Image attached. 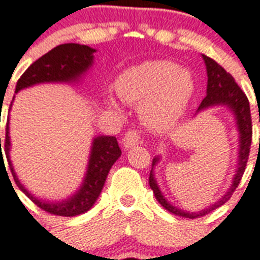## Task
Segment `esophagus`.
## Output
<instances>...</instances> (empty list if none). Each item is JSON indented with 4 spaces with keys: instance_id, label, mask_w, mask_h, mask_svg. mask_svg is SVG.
Returning <instances> with one entry per match:
<instances>
[{
    "instance_id": "obj_1",
    "label": "esophagus",
    "mask_w": 260,
    "mask_h": 260,
    "mask_svg": "<svg viewBox=\"0 0 260 260\" xmlns=\"http://www.w3.org/2000/svg\"><path fill=\"white\" fill-rule=\"evenodd\" d=\"M122 144H124L125 150H128V148H132L135 146L142 144V138H140V135L136 131H129V132H126L124 139H122Z\"/></svg>"
}]
</instances>
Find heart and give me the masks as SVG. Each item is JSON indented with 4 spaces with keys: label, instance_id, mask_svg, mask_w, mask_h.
<instances>
[{
    "label": "heart",
    "instance_id": "b5f03b06",
    "mask_svg": "<svg viewBox=\"0 0 260 260\" xmlns=\"http://www.w3.org/2000/svg\"><path fill=\"white\" fill-rule=\"evenodd\" d=\"M117 95L128 104H140V116L152 129L173 125L183 116L195 92L191 71L170 59H146L122 71L116 80ZM108 104L116 108L114 99Z\"/></svg>",
    "mask_w": 260,
    "mask_h": 260
}]
</instances>
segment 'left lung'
Segmentation results:
<instances>
[{
	"mask_svg": "<svg viewBox=\"0 0 260 260\" xmlns=\"http://www.w3.org/2000/svg\"><path fill=\"white\" fill-rule=\"evenodd\" d=\"M202 57H203V61H205L206 64V71H207V90H206V98L199 105V108L196 110V114L201 112H205L207 109L215 108V106H225L235 117L236 126H237V132H239L237 165H236L235 174H233V178H232L231 187L228 188L225 195L221 196L217 202H214L213 205L207 206L206 209L201 210V211H187V210H183L177 207V206L172 205L166 199L165 195L162 193L161 188L158 185L155 173H154V168H155L158 162L161 161V156L159 155H156L152 159V168L151 172H150V178H148L150 188L154 192V196H155L158 203L164 209H166L172 214H176V215H180V217L192 218V219L209 214L210 211L221 207L228 199H231L232 193L235 192V189L237 188L239 183H240L241 177H243L245 165H247V161H248L251 142H252V120H251V110H249L248 99H247L244 92L241 91L240 87L237 86V83L235 82V79H233L231 73H228L213 58H210V57L205 54H202Z\"/></svg>",
	"mask_w": 260,
	"mask_h": 260,
	"instance_id": "1",
	"label": "left lung"
}]
</instances>
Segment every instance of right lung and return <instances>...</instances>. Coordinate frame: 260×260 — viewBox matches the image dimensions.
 Returning a JSON list of instances; mask_svg holds the SVG:
<instances>
[{"label": "right lung", "mask_w": 260, "mask_h": 260, "mask_svg": "<svg viewBox=\"0 0 260 260\" xmlns=\"http://www.w3.org/2000/svg\"><path fill=\"white\" fill-rule=\"evenodd\" d=\"M95 51L96 50L92 47L79 45V43H64L51 49L49 53L29 65V68L21 75L15 92L17 94L19 91L24 88L37 86V84H45V83H65V84L79 83L94 64ZM11 146L9 118H8L5 154H7L8 164H9L12 176L15 178L17 187L20 188V191L24 192L38 207H41L47 213L61 215V217H75V215H80L88 211L101 195L112 166L121 156V148L118 147L117 139L114 136H105V135L95 136L91 143L86 174L77 191L62 201H45L32 195L19 180L11 161V154H9ZM0 151L3 154L1 138Z\"/></svg>", "instance_id": "1"}]
</instances>
